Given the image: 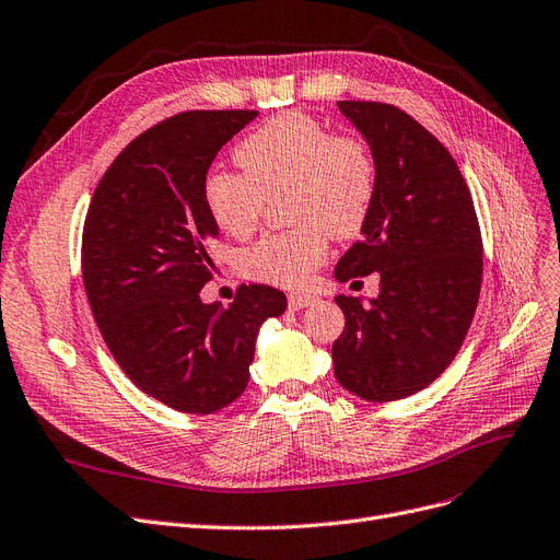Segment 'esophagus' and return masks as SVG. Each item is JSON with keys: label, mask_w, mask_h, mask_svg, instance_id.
<instances>
[{"label": "esophagus", "mask_w": 560, "mask_h": 560, "mask_svg": "<svg viewBox=\"0 0 560 560\" xmlns=\"http://www.w3.org/2000/svg\"><path fill=\"white\" fill-rule=\"evenodd\" d=\"M314 302H316V298L306 295V293H291V295H288V306H291L293 312H300V308L314 304Z\"/></svg>", "instance_id": "obj_1"}]
</instances>
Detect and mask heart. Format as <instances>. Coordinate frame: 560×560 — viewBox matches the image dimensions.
Listing matches in <instances>:
<instances>
[{"label": "heart", "instance_id": "heart-1", "mask_svg": "<svg viewBox=\"0 0 560 560\" xmlns=\"http://www.w3.org/2000/svg\"><path fill=\"white\" fill-rule=\"evenodd\" d=\"M240 173L207 175L202 196L221 233L244 240L265 200L285 194L291 231L269 233L240 254L242 275L283 288L302 285L325 260L329 235L355 237L376 196V163L360 138L335 136L318 119L285 113L235 150Z\"/></svg>", "mask_w": 560, "mask_h": 560}]
</instances>
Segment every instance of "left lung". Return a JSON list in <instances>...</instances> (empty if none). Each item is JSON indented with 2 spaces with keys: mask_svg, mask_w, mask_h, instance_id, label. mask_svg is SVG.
Listing matches in <instances>:
<instances>
[{
  "mask_svg": "<svg viewBox=\"0 0 560 560\" xmlns=\"http://www.w3.org/2000/svg\"><path fill=\"white\" fill-rule=\"evenodd\" d=\"M369 142L376 196L335 277L378 272L376 300L337 295L346 316L335 376L364 401H397L459 353L482 285V235L457 161L420 121L376 101H339Z\"/></svg>",
  "mask_w": 560,
  "mask_h": 560,
  "instance_id": "1",
  "label": "left lung"
}]
</instances>
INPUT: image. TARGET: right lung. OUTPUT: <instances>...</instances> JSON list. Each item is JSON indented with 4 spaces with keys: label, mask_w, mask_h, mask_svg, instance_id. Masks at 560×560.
Returning <instances> with one entry per match:
<instances>
[{
    "label": "right lung",
    "mask_w": 560,
    "mask_h": 560,
    "mask_svg": "<svg viewBox=\"0 0 560 560\" xmlns=\"http://www.w3.org/2000/svg\"><path fill=\"white\" fill-rule=\"evenodd\" d=\"M256 110H189L159 121L110 163L82 231V281L101 337L136 387L210 416L248 383L258 329L285 312L272 285L205 304L219 228L202 186L223 144Z\"/></svg>",
    "instance_id": "right-lung-1"
}]
</instances>
